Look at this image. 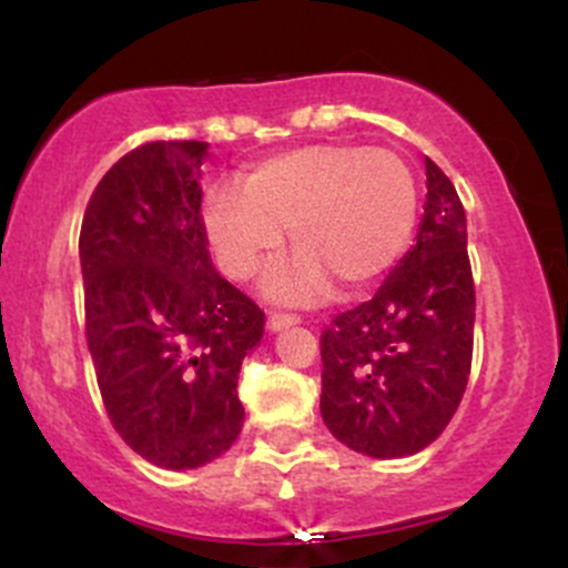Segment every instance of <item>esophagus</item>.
<instances>
[{
  "label": "esophagus",
  "instance_id": "1",
  "mask_svg": "<svg viewBox=\"0 0 568 568\" xmlns=\"http://www.w3.org/2000/svg\"><path fill=\"white\" fill-rule=\"evenodd\" d=\"M298 317L296 315H285V312H270V321H266V328L270 331H283L296 325Z\"/></svg>",
  "mask_w": 568,
  "mask_h": 568
}]
</instances>
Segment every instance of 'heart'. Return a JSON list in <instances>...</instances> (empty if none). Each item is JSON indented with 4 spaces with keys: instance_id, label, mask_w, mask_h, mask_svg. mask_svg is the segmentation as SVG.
Instances as JSON below:
<instances>
[{
    "instance_id": "b5f03b06",
    "label": "heart",
    "mask_w": 568,
    "mask_h": 568,
    "mask_svg": "<svg viewBox=\"0 0 568 568\" xmlns=\"http://www.w3.org/2000/svg\"><path fill=\"white\" fill-rule=\"evenodd\" d=\"M416 192L393 149L310 143L253 168L240 186H219L202 226L221 270L247 280L277 256L285 234L296 258L264 280L277 302H310L336 285L366 288L393 266L414 232Z\"/></svg>"
}]
</instances>
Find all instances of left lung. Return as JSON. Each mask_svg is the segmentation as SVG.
Segmentation results:
<instances>
[{"instance_id":"8db88e82","label":"left lung","mask_w":568,"mask_h":568,"mask_svg":"<svg viewBox=\"0 0 568 568\" xmlns=\"http://www.w3.org/2000/svg\"><path fill=\"white\" fill-rule=\"evenodd\" d=\"M416 245L371 302L323 331L321 414L357 454L397 459L452 422L473 363L475 288L467 219L448 175L427 158Z\"/></svg>"}]
</instances>
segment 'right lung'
I'll return each mask as SVG.
<instances>
[{
  "mask_svg": "<svg viewBox=\"0 0 568 568\" xmlns=\"http://www.w3.org/2000/svg\"><path fill=\"white\" fill-rule=\"evenodd\" d=\"M202 141L133 149L82 219L84 321L103 406L122 440L165 470L230 452L245 422L243 357L264 312L219 275L200 205Z\"/></svg>",
  "mask_w": 568,
  "mask_h": 568,
  "instance_id": "obj_1",
  "label": "right lung"
}]
</instances>
